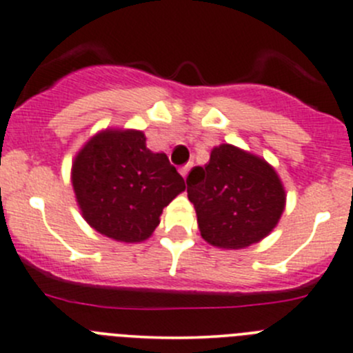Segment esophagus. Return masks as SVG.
I'll list each match as a JSON object with an SVG mask.
<instances>
[{
	"label": "esophagus",
	"instance_id": "esophagus-1",
	"mask_svg": "<svg viewBox=\"0 0 353 353\" xmlns=\"http://www.w3.org/2000/svg\"><path fill=\"white\" fill-rule=\"evenodd\" d=\"M190 168H192V163H188V165L181 166V168H180V173H181V176H183V178H187L188 172H190Z\"/></svg>",
	"mask_w": 353,
	"mask_h": 353
}]
</instances>
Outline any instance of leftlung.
I'll list each match as a JSON object with an SVG mask.
<instances>
[{
	"instance_id": "1",
	"label": "left lung",
	"mask_w": 353,
	"mask_h": 353,
	"mask_svg": "<svg viewBox=\"0 0 353 353\" xmlns=\"http://www.w3.org/2000/svg\"><path fill=\"white\" fill-rule=\"evenodd\" d=\"M188 201L202 239L219 249H245L273 232L285 209V188L263 158L230 144L187 178Z\"/></svg>"
}]
</instances>
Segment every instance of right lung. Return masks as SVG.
<instances>
[{
  "label": "right lung",
  "instance_id": "1",
  "mask_svg": "<svg viewBox=\"0 0 353 353\" xmlns=\"http://www.w3.org/2000/svg\"><path fill=\"white\" fill-rule=\"evenodd\" d=\"M72 185L83 219L117 242L149 239L163 209L185 190L165 152H152L141 130H103L75 156Z\"/></svg>",
  "mask_w": 353,
  "mask_h": 353
}]
</instances>
